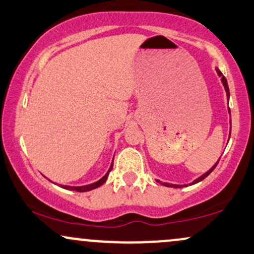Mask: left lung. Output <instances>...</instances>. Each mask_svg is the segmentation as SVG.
<instances>
[{
  "instance_id": "1",
  "label": "left lung",
  "mask_w": 254,
  "mask_h": 254,
  "mask_svg": "<svg viewBox=\"0 0 254 254\" xmlns=\"http://www.w3.org/2000/svg\"><path fill=\"white\" fill-rule=\"evenodd\" d=\"M216 72H217V75H218V76L221 77V82H222L223 87H224V90H226V94H227V100H229V88H228V83H227V80H226V77L223 76V75H222V72H221L220 70H218L217 68H216ZM228 113H230V110H229V107H228ZM230 130H232V121H230ZM229 137H230V131H229ZM217 164H218V161H217L216 164H215L214 166H212V167L210 168V170H209V171H206L205 173L202 174V176H200V177H198L197 179H194L193 182L189 184V185H193V184H197V183L202 182L203 179H205V178L208 177L209 174H210L211 172L215 170V167H216ZM156 182L161 184V185H164V186H167V188H174V189H178V188H183V186H188V185H177V184H170V183H162V182H160L159 179H156Z\"/></svg>"
}]
</instances>
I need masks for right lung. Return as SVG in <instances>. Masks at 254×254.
Here are the masks:
<instances>
[{
    "mask_svg": "<svg viewBox=\"0 0 254 254\" xmlns=\"http://www.w3.org/2000/svg\"><path fill=\"white\" fill-rule=\"evenodd\" d=\"M113 159H115V156H113ZM112 167H113V160H112V162H111V166H110L109 171L106 172V174H105L103 178H100V179H99L98 182H95V183L88 184V185H82V186H70V185H60V186L62 189H65V190L77 191V192H86V191L94 190V189L99 188V186H101L105 182H106L107 177H109V174H110V172L112 171Z\"/></svg>",
    "mask_w": 254,
    "mask_h": 254,
    "instance_id": "add662e5",
    "label": "right lung"
}]
</instances>
